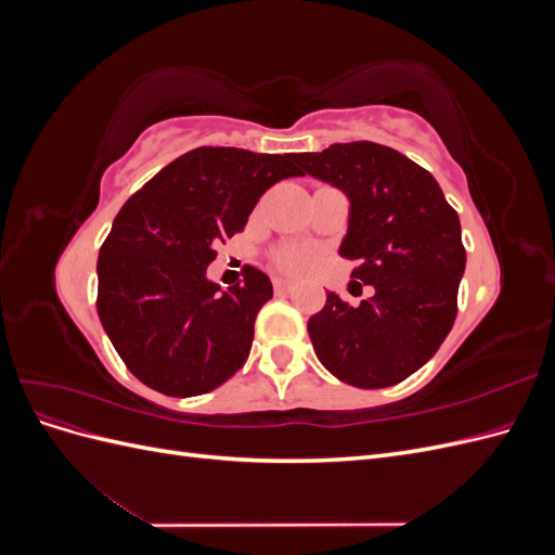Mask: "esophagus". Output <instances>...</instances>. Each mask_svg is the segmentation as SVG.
Listing matches in <instances>:
<instances>
[{"mask_svg": "<svg viewBox=\"0 0 555 555\" xmlns=\"http://www.w3.org/2000/svg\"><path fill=\"white\" fill-rule=\"evenodd\" d=\"M273 287L278 294H289L294 289V282L292 280H284V278H275L273 280Z\"/></svg>", "mask_w": 555, "mask_h": 555, "instance_id": "34e87169", "label": "esophagus"}]
</instances>
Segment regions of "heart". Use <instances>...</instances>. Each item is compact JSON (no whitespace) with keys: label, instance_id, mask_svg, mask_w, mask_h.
Returning a JSON list of instances; mask_svg holds the SVG:
<instances>
[{"label":"heart","instance_id":"b5f03b06","mask_svg":"<svg viewBox=\"0 0 555 555\" xmlns=\"http://www.w3.org/2000/svg\"><path fill=\"white\" fill-rule=\"evenodd\" d=\"M278 266H282L284 271H306V268L312 263V257L306 249L298 247H284L275 255Z\"/></svg>","mask_w":555,"mask_h":555}]
</instances>
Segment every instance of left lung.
I'll return each mask as SVG.
<instances>
[{
	"label": "left lung",
	"mask_w": 555,
	"mask_h": 555,
	"mask_svg": "<svg viewBox=\"0 0 555 555\" xmlns=\"http://www.w3.org/2000/svg\"><path fill=\"white\" fill-rule=\"evenodd\" d=\"M300 176L349 198L340 257L357 259L351 284L375 294L349 306L326 294L308 319L317 359L359 389H382L418 371L440 349L456 319L465 247L459 212L426 169L371 141L333 143L294 155ZM361 287V284H359Z\"/></svg>",
	"instance_id": "obj_1"
}]
</instances>
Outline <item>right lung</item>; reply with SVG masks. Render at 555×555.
<instances>
[{"label": "right lung", "mask_w": 555, "mask_h": 555, "mask_svg": "<svg viewBox=\"0 0 555 555\" xmlns=\"http://www.w3.org/2000/svg\"><path fill=\"white\" fill-rule=\"evenodd\" d=\"M300 176L294 155L196 147L147 180L99 249L96 312L117 354L150 389L198 396L247 361L273 284L247 266L224 292L208 280L215 247L243 231L261 194Z\"/></svg>", "instance_id": "obj_1"}]
</instances>
